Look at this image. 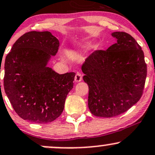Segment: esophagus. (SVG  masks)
Masks as SVG:
<instances>
[{"label":"esophagus","mask_w":155,"mask_h":155,"mask_svg":"<svg viewBox=\"0 0 155 155\" xmlns=\"http://www.w3.org/2000/svg\"><path fill=\"white\" fill-rule=\"evenodd\" d=\"M81 79H82V76H81V74L80 73H77L74 77L75 81H76V82H79V81H81Z\"/></svg>","instance_id":"1"}]
</instances>
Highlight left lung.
I'll use <instances>...</instances> for the list:
<instances>
[{
	"label": "left lung",
	"mask_w": 155,
	"mask_h": 155,
	"mask_svg": "<svg viewBox=\"0 0 155 155\" xmlns=\"http://www.w3.org/2000/svg\"><path fill=\"white\" fill-rule=\"evenodd\" d=\"M117 42L107 51H95L81 66L89 87L88 107L95 116L112 118L140 100L147 75L142 48L130 35L112 34Z\"/></svg>",
	"instance_id": "left-lung-1"
}]
</instances>
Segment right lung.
<instances>
[{
    "instance_id": "1",
    "label": "right lung",
    "mask_w": 155,
    "mask_h": 155,
    "mask_svg": "<svg viewBox=\"0 0 155 155\" xmlns=\"http://www.w3.org/2000/svg\"><path fill=\"white\" fill-rule=\"evenodd\" d=\"M59 42L50 31H29L15 42L6 56L3 86L12 106L21 118L45 124L64 110L76 74H59L47 67Z\"/></svg>"
}]
</instances>
